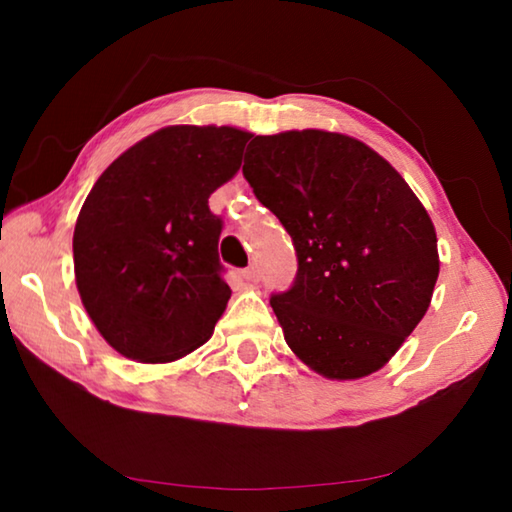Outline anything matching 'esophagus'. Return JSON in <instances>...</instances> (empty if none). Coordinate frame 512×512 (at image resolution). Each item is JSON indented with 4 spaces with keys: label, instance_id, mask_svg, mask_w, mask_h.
Instances as JSON below:
<instances>
[{
    "label": "esophagus",
    "instance_id": "obj_1",
    "mask_svg": "<svg viewBox=\"0 0 512 512\" xmlns=\"http://www.w3.org/2000/svg\"><path fill=\"white\" fill-rule=\"evenodd\" d=\"M241 275H244V280H248V282H257L259 280V268L253 264V266L244 268V271H241Z\"/></svg>",
    "mask_w": 512,
    "mask_h": 512
}]
</instances>
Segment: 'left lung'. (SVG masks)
<instances>
[{
  "instance_id": "8db88e82",
  "label": "left lung",
  "mask_w": 512,
  "mask_h": 512,
  "mask_svg": "<svg viewBox=\"0 0 512 512\" xmlns=\"http://www.w3.org/2000/svg\"><path fill=\"white\" fill-rule=\"evenodd\" d=\"M244 178L296 246V282L271 296L293 354L336 381L384 368L440 271L418 196L370 146L316 128L253 137Z\"/></svg>"
}]
</instances>
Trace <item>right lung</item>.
Returning <instances> with one entry per match:
<instances>
[{"label": "right lung", "instance_id": "1", "mask_svg": "<svg viewBox=\"0 0 512 512\" xmlns=\"http://www.w3.org/2000/svg\"><path fill=\"white\" fill-rule=\"evenodd\" d=\"M250 133L167 126L101 173L74 228V275L94 327L119 354L169 363L203 345L230 300L223 223L207 198L241 167Z\"/></svg>", "mask_w": 512, "mask_h": 512}]
</instances>
